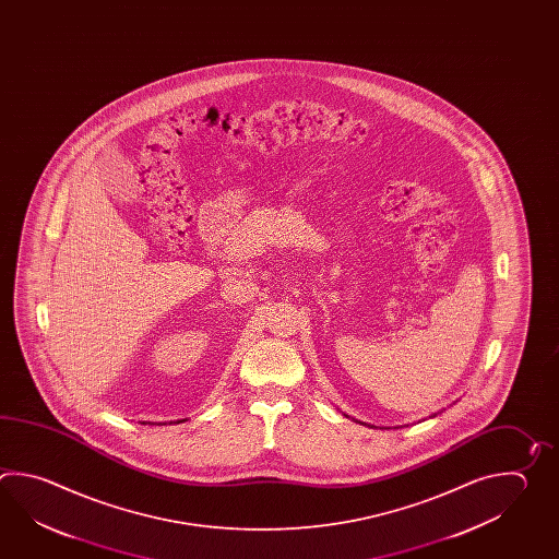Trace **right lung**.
Segmentation results:
<instances>
[{
    "label": "right lung",
    "mask_w": 559,
    "mask_h": 559,
    "mask_svg": "<svg viewBox=\"0 0 559 559\" xmlns=\"http://www.w3.org/2000/svg\"><path fill=\"white\" fill-rule=\"evenodd\" d=\"M179 421H185V420H177V424H179ZM143 424H145V421H143ZM169 424H173V421H169Z\"/></svg>",
    "instance_id": "right-lung-1"
}]
</instances>
